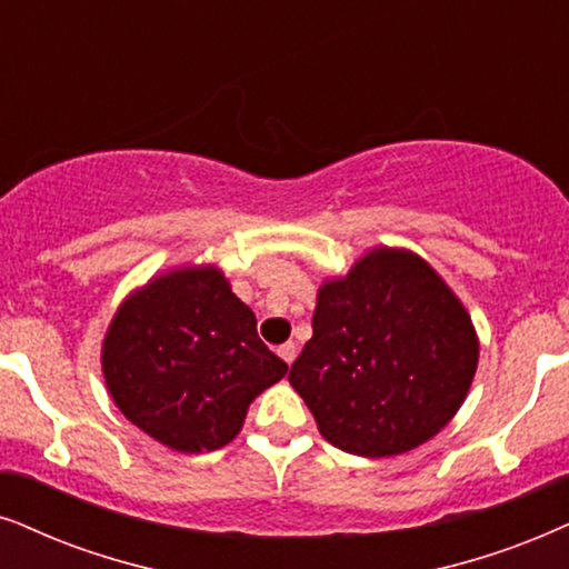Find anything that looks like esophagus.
Instances as JSON below:
<instances>
[{"label":"esophagus","mask_w":569,"mask_h":569,"mask_svg":"<svg viewBox=\"0 0 569 569\" xmlns=\"http://www.w3.org/2000/svg\"><path fill=\"white\" fill-rule=\"evenodd\" d=\"M278 355H280V359H283L286 365H291L293 359H297V343L293 341H289V343H283V347L278 349Z\"/></svg>","instance_id":"esophagus-1"}]
</instances>
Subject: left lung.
I'll return each instance as SVG.
<instances>
[{"label": "left lung", "mask_w": 569, "mask_h": 569, "mask_svg": "<svg viewBox=\"0 0 569 569\" xmlns=\"http://www.w3.org/2000/svg\"><path fill=\"white\" fill-rule=\"evenodd\" d=\"M476 368V328L438 272L412 251L376 249L320 289L289 380L326 441L378 459L433 438Z\"/></svg>", "instance_id": "obj_1"}]
</instances>
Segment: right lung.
Here are the masks:
<instances>
[{
    "mask_svg": "<svg viewBox=\"0 0 569 569\" xmlns=\"http://www.w3.org/2000/svg\"><path fill=\"white\" fill-rule=\"evenodd\" d=\"M102 370L114 405L136 428L199 455L233 441L251 399L289 365L264 347L254 312L218 268H181L118 309Z\"/></svg>",
    "mask_w": 569,
    "mask_h": 569,
    "instance_id": "right-lung-1",
    "label": "right lung"
}]
</instances>
